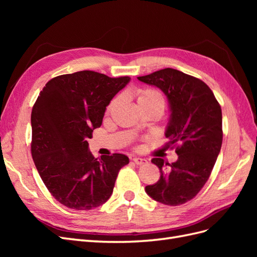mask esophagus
Wrapping results in <instances>:
<instances>
[{
	"label": "esophagus",
	"instance_id": "1",
	"mask_svg": "<svg viewBox=\"0 0 257 257\" xmlns=\"http://www.w3.org/2000/svg\"><path fill=\"white\" fill-rule=\"evenodd\" d=\"M133 161H134V163H135L136 165H144V164H146V163H147V160H146V159L138 158V157H135V158L133 159Z\"/></svg>",
	"mask_w": 257,
	"mask_h": 257
}]
</instances>
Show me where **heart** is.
<instances>
[{
	"mask_svg": "<svg viewBox=\"0 0 257 257\" xmlns=\"http://www.w3.org/2000/svg\"><path fill=\"white\" fill-rule=\"evenodd\" d=\"M116 103V99L112 100L110 104V108H112ZM146 103H161L164 105V97L159 90L153 88H146L138 92V104Z\"/></svg>",
	"mask_w": 257,
	"mask_h": 257,
	"instance_id": "obj_1",
	"label": "heart"
}]
</instances>
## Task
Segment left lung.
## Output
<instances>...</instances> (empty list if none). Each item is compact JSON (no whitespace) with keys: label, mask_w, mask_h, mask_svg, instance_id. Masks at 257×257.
I'll return each mask as SVG.
<instances>
[{"label":"left lung","mask_w":257,"mask_h":257,"mask_svg":"<svg viewBox=\"0 0 257 257\" xmlns=\"http://www.w3.org/2000/svg\"><path fill=\"white\" fill-rule=\"evenodd\" d=\"M137 78L167 96L170 116L165 136L169 138L168 147L177 146L178 154L172 164L152 159L161 176L157 183L146 186V192L164 205H182L203 189L220 153L221 106L204 81L178 69L164 68Z\"/></svg>","instance_id":"left-lung-1"}]
</instances>
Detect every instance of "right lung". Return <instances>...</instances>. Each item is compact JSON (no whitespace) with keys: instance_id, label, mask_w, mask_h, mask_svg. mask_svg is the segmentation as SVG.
<instances>
[{"instance_id":"obj_1","label":"right lung","mask_w":257,"mask_h":257,"mask_svg":"<svg viewBox=\"0 0 257 257\" xmlns=\"http://www.w3.org/2000/svg\"><path fill=\"white\" fill-rule=\"evenodd\" d=\"M130 80L92 71L61 75L46 83L36 99L31 114L32 158L46 188L67 208L91 210L105 204L119 170L128 164L121 153L95 159L88 139Z\"/></svg>"}]
</instances>
